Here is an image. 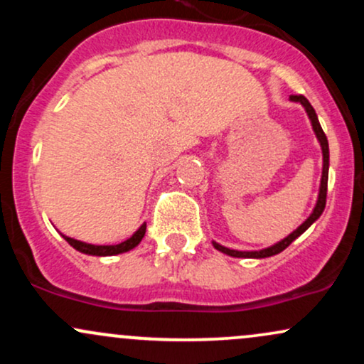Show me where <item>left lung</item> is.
Instances as JSON below:
<instances>
[{
  "label": "left lung",
  "instance_id": "obj_1",
  "mask_svg": "<svg viewBox=\"0 0 364 364\" xmlns=\"http://www.w3.org/2000/svg\"><path fill=\"white\" fill-rule=\"evenodd\" d=\"M289 99L292 102H299L304 107L308 118H310V121H311L313 132H315L316 139H318V141H320L321 156H323V168H321L320 191H318V200H316V205H315V208H313L310 217H308V219L304 220V223L299 225L298 229H294V231H292L289 236H286L284 240L279 241V243L269 246V248L258 250V252H237V250L225 248V246L215 243V241H212V245H214L215 250H219V252L229 255V257H235V258H267V257H274V255L284 252V250H286L287 246H289L292 241L296 240V237L301 236L303 232L306 231V229L310 228V225L315 223L316 219H318V217L321 215V212H323V208H325V202H327V181H328V141H327V136H325L323 129H321V127H320L318 116H316V112L311 107V104L308 102V99L304 97V95H291Z\"/></svg>",
  "mask_w": 364,
  "mask_h": 364
}]
</instances>
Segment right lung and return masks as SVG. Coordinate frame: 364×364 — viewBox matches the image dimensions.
Segmentation results:
<instances>
[{
	"instance_id": "obj_1",
	"label": "right lung",
	"mask_w": 364,
	"mask_h": 364,
	"mask_svg": "<svg viewBox=\"0 0 364 364\" xmlns=\"http://www.w3.org/2000/svg\"><path fill=\"white\" fill-rule=\"evenodd\" d=\"M145 229H147V224L144 223L139 229H136L135 235L128 237L127 241H123V243L119 245H90V243H83V241L73 240V237H68L65 235L61 236L65 237V240L70 243V246H73L77 252L85 253V255H94V257H112V255H119L135 248V246L141 241V237L145 236Z\"/></svg>"
}]
</instances>
